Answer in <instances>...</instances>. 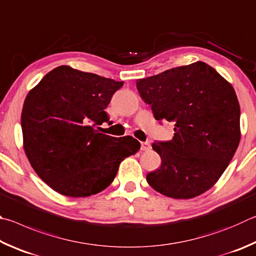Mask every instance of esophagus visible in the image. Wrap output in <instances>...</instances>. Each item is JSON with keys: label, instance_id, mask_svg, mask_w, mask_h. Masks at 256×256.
I'll use <instances>...</instances> for the list:
<instances>
[{"label": "esophagus", "instance_id": "esophagus-1", "mask_svg": "<svg viewBox=\"0 0 256 256\" xmlns=\"http://www.w3.org/2000/svg\"><path fill=\"white\" fill-rule=\"evenodd\" d=\"M140 150H150V144L148 142H140Z\"/></svg>", "mask_w": 256, "mask_h": 256}]
</instances>
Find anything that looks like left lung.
Returning a JSON list of instances; mask_svg holds the SVG:
<instances>
[{"mask_svg": "<svg viewBox=\"0 0 256 256\" xmlns=\"http://www.w3.org/2000/svg\"><path fill=\"white\" fill-rule=\"evenodd\" d=\"M156 120L174 121V136L153 142L162 165L147 174L155 191L192 199L216 184L240 140V109L232 84L204 62L138 80Z\"/></svg>", "mask_w": 256, "mask_h": 256, "instance_id": "obj_1", "label": "left lung"}]
</instances>
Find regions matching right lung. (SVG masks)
I'll list each match as a JSON object with an SVG mask.
<instances>
[{
  "label": "right lung",
  "mask_w": 256,
  "mask_h": 256,
  "mask_svg": "<svg viewBox=\"0 0 256 256\" xmlns=\"http://www.w3.org/2000/svg\"><path fill=\"white\" fill-rule=\"evenodd\" d=\"M124 82L58 66L31 88L21 114L24 148L34 172L60 194L84 198L114 180L119 165L140 148L132 136L98 132L106 108Z\"/></svg>",
  "instance_id": "1"
}]
</instances>
